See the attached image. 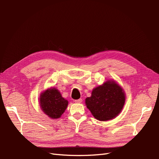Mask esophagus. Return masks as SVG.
Listing matches in <instances>:
<instances>
[{"mask_svg": "<svg viewBox=\"0 0 159 159\" xmlns=\"http://www.w3.org/2000/svg\"><path fill=\"white\" fill-rule=\"evenodd\" d=\"M74 102H75V103H81V102H82V99H76V100H75Z\"/></svg>", "mask_w": 159, "mask_h": 159, "instance_id": "obj_1", "label": "esophagus"}]
</instances>
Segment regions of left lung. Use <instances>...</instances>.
I'll return each mask as SVG.
<instances>
[{
    "mask_svg": "<svg viewBox=\"0 0 159 159\" xmlns=\"http://www.w3.org/2000/svg\"><path fill=\"white\" fill-rule=\"evenodd\" d=\"M125 102L122 88L115 81H107L93 89L91 96L85 99V104L93 117L105 121L120 113Z\"/></svg>",
    "mask_w": 159,
    "mask_h": 159,
    "instance_id": "obj_1",
    "label": "left lung"
}]
</instances>
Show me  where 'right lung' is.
<instances>
[{"label": "right lung", "mask_w": 159, "mask_h": 159, "mask_svg": "<svg viewBox=\"0 0 159 159\" xmlns=\"http://www.w3.org/2000/svg\"><path fill=\"white\" fill-rule=\"evenodd\" d=\"M68 102L61 97L59 91L50 88L43 92L40 98V105L43 112L52 119H57L64 113Z\"/></svg>", "instance_id": "right-lung-1"}]
</instances>
